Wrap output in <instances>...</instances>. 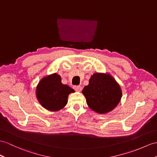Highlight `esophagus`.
I'll use <instances>...</instances> for the list:
<instances>
[{"label": "esophagus", "mask_w": 157, "mask_h": 157, "mask_svg": "<svg viewBox=\"0 0 157 157\" xmlns=\"http://www.w3.org/2000/svg\"><path fill=\"white\" fill-rule=\"evenodd\" d=\"M74 89L77 92H81L82 90V87L81 86H75Z\"/></svg>", "instance_id": "esophagus-1"}]
</instances>
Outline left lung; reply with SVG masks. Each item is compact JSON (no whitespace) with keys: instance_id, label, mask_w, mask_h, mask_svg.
Instances as JSON below:
<instances>
[{"instance_id":"obj_1","label":"left lung","mask_w":157,"mask_h":157,"mask_svg":"<svg viewBox=\"0 0 157 157\" xmlns=\"http://www.w3.org/2000/svg\"><path fill=\"white\" fill-rule=\"evenodd\" d=\"M82 93L89 108L101 114L113 110L122 97L120 85L109 73L93 74L89 85L84 87Z\"/></svg>"}]
</instances>
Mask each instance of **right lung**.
Wrapping results in <instances>:
<instances>
[{"mask_svg":"<svg viewBox=\"0 0 157 157\" xmlns=\"http://www.w3.org/2000/svg\"><path fill=\"white\" fill-rule=\"evenodd\" d=\"M75 90L61 82L57 73L44 76L36 89V96L41 106L50 111L56 112L67 104L69 94Z\"/></svg>","mask_w":157,"mask_h":157,"instance_id":"obj_1","label":"right lung"}]
</instances>
